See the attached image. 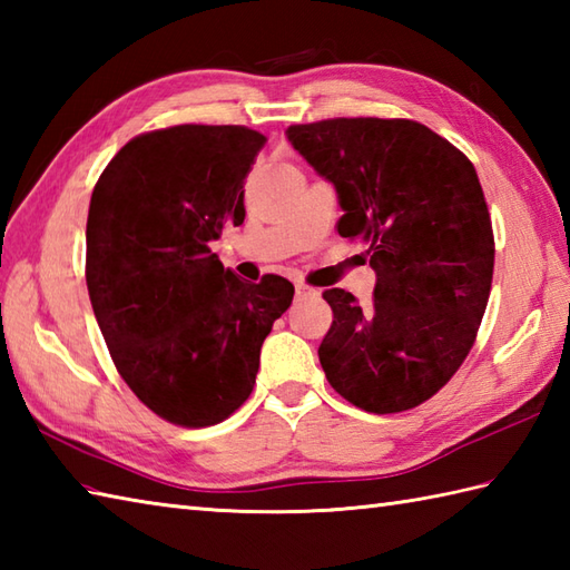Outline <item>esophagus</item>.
Wrapping results in <instances>:
<instances>
[{"label":"esophagus","mask_w":570,"mask_h":570,"mask_svg":"<svg viewBox=\"0 0 570 570\" xmlns=\"http://www.w3.org/2000/svg\"><path fill=\"white\" fill-rule=\"evenodd\" d=\"M318 296V288H313L308 284H296V298L304 301V298H316Z\"/></svg>","instance_id":"esophagus-1"}]
</instances>
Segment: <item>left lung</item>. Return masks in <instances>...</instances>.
Listing matches in <instances>:
<instances>
[{
	"label": "left lung",
	"instance_id": "obj_1",
	"mask_svg": "<svg viewBox=\"0 0 570 570\" xmlns=\"http://www.w3.org/2000/svg\"><path fill=\"white\" fill-rule=\"evenodd\" d=\"M286 135L335 186L337 235L365 242L377 274L367 306L323 292L325 377L370 414L414 409L463 365L488 308L494 235L475 166L414 119L335 117Z\"/></svg>",
	"mask_w": 570,
	"mask_h": 570
}]
</instances>
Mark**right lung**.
I'll return each instance as SVG.
<instances>
[{"mask_svg": "<svg viewBox=\"0 0 570 570\" xmlns=\"http://www.w3.org/2000/svg\"><path fill=\"white\" fill-rule=\"evenodd\" d=\"M266 137L242 125H176L129 139L88 210L85 282L117 372L184 429L247 402L259 350L294 284L225 269L210 242L245 220V178Z\"/></svg>", "mask_w": 570, "mask_h": 570, "instance_id": "obj_1", "label": "right lung"}]
</instances>
